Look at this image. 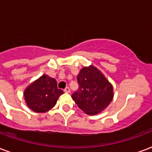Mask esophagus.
Instances as JSON below:
<instances>
[{"label":"esophagus","instance_id":"1","mask_svg":"<svg viewBox=\"0 0 152 152\" xmlns=\"http://www.w3.org/2000/svg\"><path fill=\"white\" fill-rule=\"evenodd\" d=\"M64 91L65 93H70V88H69L68 87H66Z\"/></svg>","mask_w":152,"mask_h":152}]
</instances>
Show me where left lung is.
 Instances as JSON below:
<instances>
[{
  "instance_id": "left-lung-1",
  "label": "left lung",
  "mask_w": 152,
  "mask_h": 152,
  "mask_svg": "<svg viewBox=\"0 0 152 152\" xmlns=\"http://www.w3.org/2000/svg\"><path fill=\"white\" fill-rule=\"evenodd\" d=\"M77 81L79 88L72 97L85 113L96 114L112 102L113 86L96 67L90 65L83 67L77 76Z\"/></svg>"
}]
</instances>
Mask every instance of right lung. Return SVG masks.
Segmentation results:
<instances>
[{
  "label": "right lung",
  "mask_w": 152,
  "mask_h": 152,
  "mask_svg": "<svg viewBox=\"0 0 152 152\" xmlns=\"http://www.w3.org/2000/svg\"><path fill=\"white\" fill-rule=\"evenodd\" d=\"M64 91L57 87L56 79L42 75L28 86L24 91L26 103L31 110L45 113L56 105Z\"/></svg>",
  "instance_id": "right-lung-1"
}]
</instances>
